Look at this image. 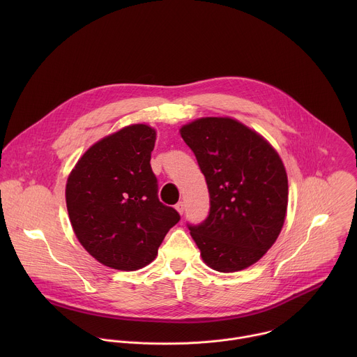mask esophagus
<instances>
[{
	"label": "esophagus",
	"mask_w": 357,
	"mask_h": 357,
	"mask_svg": "<svg viewBox=\"0 0 357 357\" xmlns=\"http://www.w3.org/2000/svg\"><path fill=\"white\" fill-rule=\"evenodd\" d=\"M175 209H176L181 215H183V211H185V203H183V202H178L176 205H175Z\"/></svg>",
	"instance_id": "esophagus-1"
}]
</instances>
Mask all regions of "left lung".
<instances>
[{
  "instance_id": "1",
  "label": "left lung",
  "mask_w": 357,
  "mask_h": 357,
  "mask_svg": "<svg viewBox=\"0 0 357 357\" xmlns=\"http://www.w3.org/2000/svg\"><path fill=\"white\" fill-rule=\"evenodd\" d=\"M205 175L211 209L190 236L209 267L240 271L275 243L287 213L288 179L277 151L256 131L227 117H206L181 128Z\"/></svg>"
}]
</instances>
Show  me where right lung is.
<instances>
[{"label":"right lung","instance_id":"add662e5","mask_svg":"<svg viewBox=\"0 0 357 357\" xmlns=\"http://www.w3.org/2000/svg\"><path fill=\"white\" fill-rule=\"evenodd\" d=\"M157 132L132 124L91 145L66 183V206L80 244L98 263L134 271L157 257L181 216L158 199L151 168Z\"/></svg>","mask_w":357,"mask_h":357}]
</instances>
